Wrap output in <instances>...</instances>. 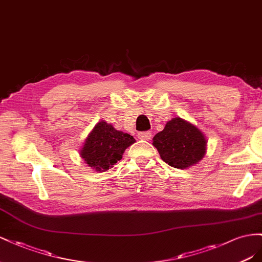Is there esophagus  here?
Returning <instances> with one entry per match:
<instances>
[{
    "instance_id": "1",
    "label": "esophagus",
    "mask_w": 262,
    "mask_h": 262,
    "mask_svg": "<svg viewBox=\"0 0 262 262\" xmlns=\"http://www.w3.org/2000/svg\"><path fill=\"white\" fill-rule=\"evenodd\" d=\"M138 138L143 140H148L151 138V132H140L138 133Z\"/></svg>"
}]
</instances>
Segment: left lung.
<instances>
[{"label": "left lung", "instance_id": "left-lung-1", "mask_svg": "<svg viewBox=\"0 0 262 262\" xmlns=\"http://www.w3.org/2000/svg\"><path fill=\"white\" fill-rule=\"evenodd\" d=\"M152 145L169 166L185 169L198 163L206 150V140L195 126L176 117L154 137Z\"/></svg>", "mask_w": 262, "mask_h": 262}]
</instances>
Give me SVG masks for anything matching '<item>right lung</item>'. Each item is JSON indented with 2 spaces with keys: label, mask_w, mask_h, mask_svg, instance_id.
<instances>
[{
  "label": "right lung",
  "mask_w": 262,
  "mask_h": 262,
  "mask_svg": "<svg viewBox=\"0 0 262 262\" xmlns=\"http://www.w3.org/2000/svg\"><path fill=\"white\" fill-rule=\"evenodd\" d=\"M134 143L135 139L129 134L116 130L106 122H100L90 133L80 155L88 166L105 171L121 160L125 149Z\"/></svg>",
  "instance_id": "add662e5"
}]
</instances>
